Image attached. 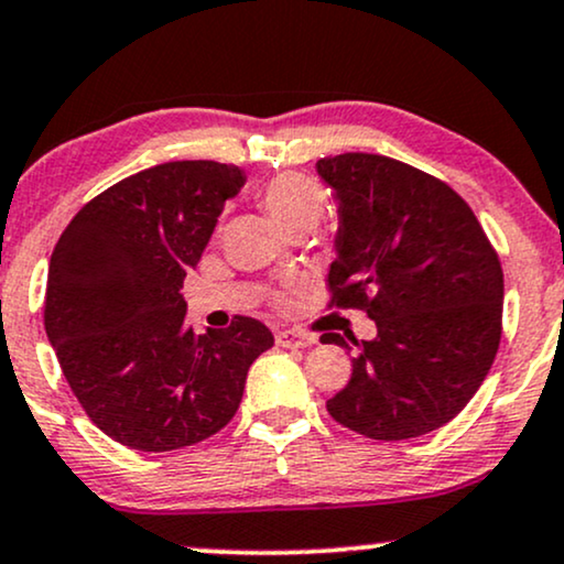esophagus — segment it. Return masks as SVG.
I'll return each mask as SVG.
<instances>
[{
  "instance_id": "esophagus-1",
  "label": "esophagus",
  "mask_w": 564,
  "mask_h": 564,
  "mask_svg": "<svg viewBox=\"0 0 564 564\" xmlns=\"http://www.w3.org/2000/svg\"><path fill=\"white\" fill-rule=\"evenodd\" d=\"M314 343H316V337L305 335V332H297V329L276 332V345L290 347V350H293V347H308V345H314Z\"/></svg>"
}]
</instances>
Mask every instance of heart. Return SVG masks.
<instances>
[{
	"mask_svg": "<svg viewBox=\"0 0 564 564\" xmlns=\"http://www.w3.org/2000/svg\"><path fill=\"white\" fill-rule=\"evenodd\" d=\"M259 200L271 214V219L288 229L303 225V221L316 225L324 214L326 193L318 180L301 175V172H284L261 187Z\"/></svg>",
	"mask_w": 564,
	"mask_h": 564,
	"instance_id": "heart-1",
	"label": "heart"
}]
</instances>
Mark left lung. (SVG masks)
<instances>
[{
    "instance_id": "8db88e82",
    "label": "left lung",
    "mask_w": 564,
    "mask_h": 564,
    "mask_svg": "<svg viewBox=\"0 0 564 564\" xmlns=\"http://www.w3.org/2000/svg\"><path fill=\"white\" fill-rule=\"evenodd\" d=\"M337 200L329 288L364 308L373 339L326 332L352 356V377L326 402L368 440L436 431L468 405L502 337V267L470 206L444 185L379 154L316 162Z\"/></svg>"
}]
</instances>
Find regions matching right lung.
<instances>
[{
  "label": "right lung",
  "instance_id": "1",
  "mask_svg": "<svg viewBox=\"0 0 564 564\" xmlns=\"http://www.w3.org/2000/svg\"><path fill=\"white\" fill-rule=\"evenodd\" d=\"M242 185L232 164H156L88 200L54 248L46 337L88 419L124 447L170 452L217 434L274 345L248 316L206 335L185 324L180 288Z\"/></svg>",
  "mask_w": 564,
  "mask_h": 564
}]
</instances>
